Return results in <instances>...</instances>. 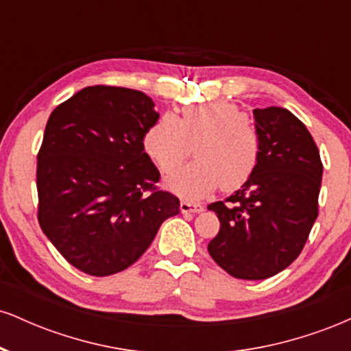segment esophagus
<instances>
[{
	"instance_id": "esophagus-1",
	"label": "esophagus",
	"mask_w": 351,
	"mask_h": 351,
	"mask_svg": "<svg viewBox=\"0 0 351 351\" xmlns=\"http://www.w3.org/2000/svg\"><path fill=\"white\" fill-rule=\"evenodd\" d=\"M180 209H181V213H184V215H186V213H201L204 208L201 206V204L189 203V201H181Z\"/></svg>"
}]
</instances>
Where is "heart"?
<instances>
[{"label": "heart", "instance_id": "heart-1", "mask_svg": "<svg viewBox=\"0 0 351 351\" xmlns=\"http://www.w3.org/2000/svg\"><path fill=\"white\" fill-rule=\"evenodd\" d=\"M191 163L167 176L165 183L184 198H201L217 186L232 191L247 183L261 160V134L239 106L228 100L184 107L180 117L163 114L145 132L143 148L162 171H171L186 158Z\"/></svg>", "mask_w": 351, "mask_h": 351}]
</instances>
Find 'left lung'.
<instances>
[{"mask_svg":"<svg viewBox=\"0 0 351 351\" xmlns=\"http://www.w3.org/2000/svg\"><path fill=\"white\" fill-rule=\"evenodd\" d=\"M263 150L257 170L234 195L211 203L219 232L215 263L236 279L263 280L299 257L318 216L324 167L304 123L287 108L254 110Z\"/></svg>","mask_w":351,"mask_h":351,"instance_id":"8db88e82","label":"left lung"}]
</instances>
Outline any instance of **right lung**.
Wrapping results in <instances>:
<instances>
[{
	"label": "right lung",
	"instance_id": "obj_1",
	"mask_svg": "<svg viewBox=\"0 0 351 351\" xmlns=\"http://www.w3.org/2000/svg\"><path fill=\"white\" fill-rule=\"evenodd\" d=\"M153 100L92 86L52 110L38 153V221L67 263L95 277L125 271L150 247L180 199L156 189L143 135Z\"/></svg>",
	"mask_w": 351,
	"mask_h": 351
}]
</instances>
